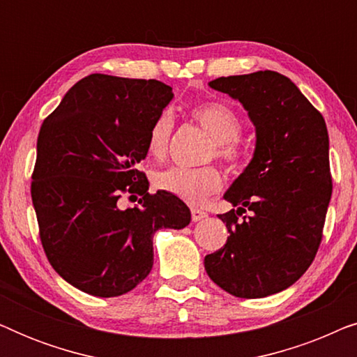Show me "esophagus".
<instances>
[{"label":"esophagus","mask_w":357,"mask_h":357,"mask_svg":"<svg viewBox=\"0 0 357 357\" xmlns=\"http://www.w3.org/2000/svg\"><path fill=\"white\" fill-rule=\"evenodd\" d=\"M204 218H208V213L204 211V209H199V208H192V219L195 222L198 221H203Z\"/></svg>","instance_id":"34e87169"}]
</instances>
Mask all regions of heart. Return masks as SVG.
Here are the masks:
<instances>
[{
    "label": "heart",
    "mask_w": 357,
    "mask_h": 357,
    "mask_svg": "<svg viewBox=\"0 0 357 357\" xmlns=\"http://www.w3.org/2000/svg\"><path fill=\"white\" fill-rule=\"evenodd\" d=\"M192 115L211 136L216 158L227 164H236L241 155L237 139L242 133V121L236 112L222 102H204L195 107ZM172 125V115L169 112H162L151 125L146 148L154 159L164 158L167 153ZM154 185L155 188L174 195L185 203L202 204L221 190L222 177L214 167H170L154 175Z\"/></svg>",
    "instance_id": "obj_1"
}]
</instances>
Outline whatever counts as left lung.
Returning a JSON list of instances; mask_svg holds the SVG:
<instances>
[{
	"mask_svg": "<svg viewBox=\"0 0 357 357\" xmlns=\"http://www.w3.org/2000/svg\"><path fill=\"white\" fill-rule=\"evenodd\" d=\"M214 91L238 100L255 126V151L224 199L237 206L226 245L204 257L219 287L260 299L294 284L314 261L331 198L324 116L289 77L276 71L218 77ZM250 217L238 218L245 209Z\"/></svg>",
	"mask_w": 357,
	"mask_h": 357,
	"instance_id": "obj_1",
	"label": "left lung"
}]
</instances>
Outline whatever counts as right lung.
I'll return each mask as SVG.
<instances>
[{
  "label": "right lung",
  "instance_id": "obj_1",
  "mask_svg": "<svg viewBox=\"0 0 357 357\" xmlns=\"http://www.w3.org/2000/svg\"><path fill=\"white\" fill-rule=\"evenodd\" d=\"M172 99L160 81L91 75L43 120L32 203L48 261L76 289L97 297L131 291L153 268L155 231L190 224L187 204L148 193L138 170L151 125ZM121 192L141 194L140 206L121 210Z\"/></svg>",
  "mask_w": 357,
  "mask_h": 357
}]
</instances>
